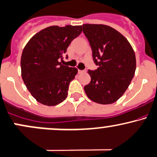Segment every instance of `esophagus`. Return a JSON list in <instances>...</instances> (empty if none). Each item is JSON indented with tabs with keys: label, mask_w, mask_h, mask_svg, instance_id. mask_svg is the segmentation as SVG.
<instances>
[{
	"label": "esophagus",
	"mask_w": 157,
	"mask_h": 157,
	"mask_svg": "<svg viewBox=\"0 0 157 157\" xmlns=\"http://www.w3.org/2000/svg\"><path fill=\"white\" fill-rule=\"evenodd\" d=\"M85 72H86V71H84V70H79V69H78V73H79V74L85 73Z\"/></svg>",
	"instance_id": "obj_1"
}]
</instances>
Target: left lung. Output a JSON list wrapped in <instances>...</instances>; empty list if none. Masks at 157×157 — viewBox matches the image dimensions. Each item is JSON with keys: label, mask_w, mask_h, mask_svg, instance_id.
<instances>
[{"label": "left lung", "mask_w": 157, "mask_h": 157, "mask_svg": "<svg viewBox=\"0 0 157 157\" xmlns=\"http://www.w3.org/2000/svg\"><path fill=\"white\" fill-rule=\"evenodd\" d=\"M82 28L98 67L88 70L91 81L84 91L94 102L113 104L123 95L133 78L135 53L126 38L113 27L86 24Z\"/></svg>", "instance_id": "1"}]
</instances>
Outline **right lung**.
<instances>
[{
	"label": "right lung",
	"mask_w": 157,
	"mask_h": 157,
	"mask_svg": "<svg viewBox=\"0 0 157 157\" xmlns=\"http://www.w3.org/2000/svg\"><path fill=\"white\" fill-rule=\"evenodd\" d=\"M81 32L82 26H51L33 36L24 48L21 59L22 79L41 104L55 106L66 98L77 69L63 65L59 60L63 62L67 48Z\"/></svg>",
	"instance_id": "obj_1"
}]
</instances>
